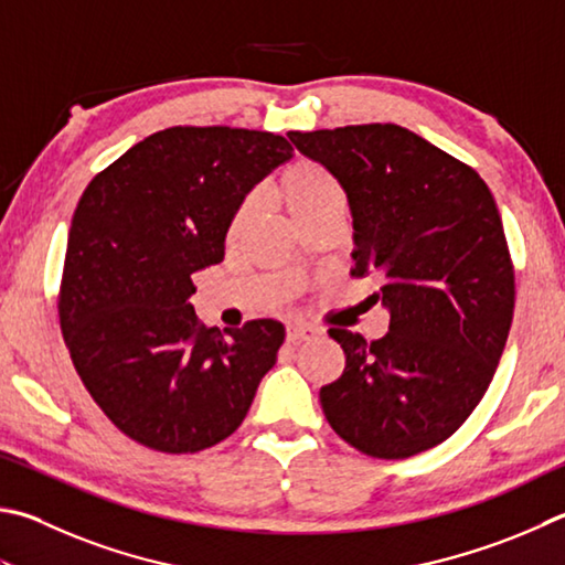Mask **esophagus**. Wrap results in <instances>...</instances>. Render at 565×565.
I'll return each mask as SVG.
<instances>
[{"instance_id": "esophagus-1", "label": "esophagus", "mask_w": 565, "mask_h": 565, "mask_svg": "<svg viewBox=\"0 0 565 565\" xmlns=\"http://www.w3.org/2000/svg\"><path fill=\"white\" fill-rule=\"evenodd\" d=\"M318 331L309 323H291L286 328V341L289 343H301V341H309Z\"/></svg>"}]
</instances>
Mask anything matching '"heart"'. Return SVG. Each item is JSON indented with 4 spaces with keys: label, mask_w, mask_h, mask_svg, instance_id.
<instances>
[{
    "label": "heart",
    "mask_w": 565,
    "mask_h": 565,
    "mask_svg": "<svg viewBox=\"0 0 565 565\" xmlns=\"http://www.w3.org/2000/svg\"><path fill=\"white\" fill-rule=\"evenodd\" d=\"M279 198L286 204V210L294 214L296 222L309 220L311 214L321 212L333 204H345V192L341 182L333 178L331 170H326L316 160H296L284 170L279 178ZM254 217V200H247L234 214L232 232H242Z\"/></svg>",
    "instance_id": "b5f03b06"
}]
</instances>
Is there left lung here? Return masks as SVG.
Listing matches in <instances>:
<instances>
[{
	"label": "left lung",
	"mask_w": 565,
	"mask_h": 565,
	"mask_svg": "<svg viewBox=\"0 0 565 565\" xmlns=\"http://www.w3.org/2000/svg\"><path fill=\"white\" fill-rule=\"evenodd\" d=\"M341 182L353 276L381 281L387 333L331 328L345 371L321 387L328 425L367 457L445 443L484 397L514 316V269L497 202L475 170L393 122L289 132Z\"/></svg>",
	"instance_id": "obj_1"
}]
</instances>
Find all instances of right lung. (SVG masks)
I'll use <instances>...</instances> for the list:
<instances>
[{
  "mask_svg": "<svg viewBox=\"0 0 565 565\" xmlns=\"http://www.w3.org/2000/svg\"><path fill=\"white\" fill-rule=\"evenodd\" d=\"M294 158L244 128L152 132L90 180L68 230L58 316L71 361L122 435L168 455L222 443L247 417L284 343L259 318L207 328L192 274L224 259L247 194Z\"/></svg>",
  "mask_w": 565,
  "mask_h": 565,
  "instance_id": "right-lung-1",
  "label": "right lung"
}]
</instances>
